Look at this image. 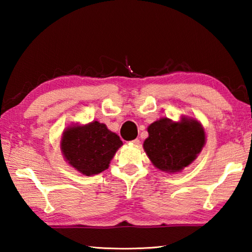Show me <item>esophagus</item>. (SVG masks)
I'll list each match as a JSON object with an SVG mask.
<instances>
[{"label": "esophagus", "mask_w": 252, "mask_h": 252, "mask_svg": "<svg viewBox=\"0 0 252 252\" xmlns=\"http://www.w3.org/2000/svg\"><path fill=\"white\" fill-rule=\"evenodd\" d=\"M131 143L133 144V146H140V140L135 139V140H133V141H131Z\"/></svg>", "instance_id": "esophagus-1"}]
</instances>
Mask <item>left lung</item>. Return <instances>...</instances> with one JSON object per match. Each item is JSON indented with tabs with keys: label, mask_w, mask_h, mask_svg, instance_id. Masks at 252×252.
<instances>
[{
	"label": "left lung",
	"mask_w": 252,
	"mask_h": 252,
	"mask_svg": "<svg viewBox=\"0 0 252 252\" xmlns=\"http://www.w3.org/2000/svg\"><path fill=\"white\" fill-rule=\"evenodd\" d=\"M143 149L152 164L167 173L180 172L197 159L206 144L200 121L182 116L180 121L161 118L148 126Z\"/></svg>",
	"instance_id": "obj_1"
}]
</instances>
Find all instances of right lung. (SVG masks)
I'll return each mask as SVG.
<instances>
[{"instance_id": "add662e5", "label": "right lung", "mask_w": 252, "mask_h": 252, "mask_svg": "<svg viewBox=\"0 0 252 252\" xmlns=\"http://www.w3.org/2000/svg\"><path fill=\"white\" fill-rule=\"evenodd\" d=\"M122 144L120 136L110 131L104 123L92 121L65 127L60 148L69 165L83 176L91 177L109 168Z\"/></svg>"}]
</instances>
